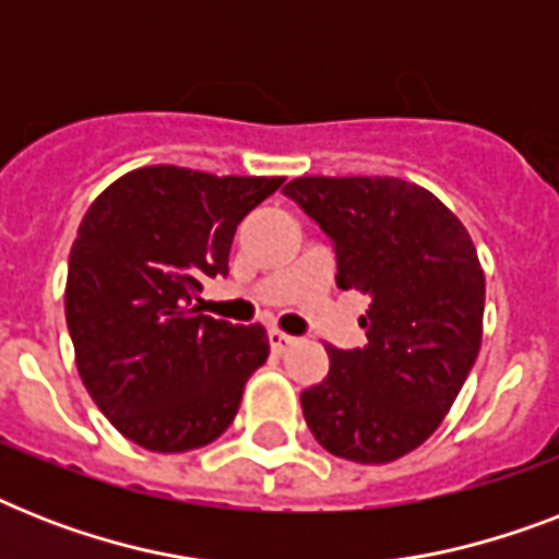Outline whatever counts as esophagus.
<instances>
[{"instance_id":"1","label":"esophagus","mask_w":559,"mask_h":559,"mask_svg":"<svg viewBox=\"0 0 559 559\" xmlns=\"http://www.w3.org/2000/svg\"><path fill=\"white\" fill-rule=\"evenodd\" d=\"M270 345H272V350H275V354H284V350L296 345V340H293V336H287V333L270 331Z\"/></svg>"}]
</instances>
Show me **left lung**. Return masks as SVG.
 <instances>
[{"instance_id":"1","label":"left lung","mask_w":559,"mask_h":559,"mask_svg":"<svg viewBox=\"0 0 559 559\" xmlns=\"http://www.w3.org/2000/svg\"><path fill=\"white\" fill-rule=\"evenodd\" d=\"M289 200L331 237L336 287L371 307L366 348H328L322 382L301 391L310 432L357 464L417 450L459 397L481 345L485 275L459 217L394 177H301Z\"/></svg>"}]
</instances>
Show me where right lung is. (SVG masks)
I'll use <instances>...</instances> for the list:
<instances>
[{
	"label": "right lung",
	"instance_id": "add662e5",
	"mask_svg": "<svg viewBox=\"0 0 559 559\" xmlns=\"http://www.w3.org/2000/svg\"><path fill=\"white\" fill-rule=\"evenodd\" d=\"M281 177H211L153 165L92 202L69 254L66 324L78 371L109 424L151 452L217 441L270 357L261 324L193 307L228 272L237 226Z\"/></svg>",
	"mask_w": 559,
	"mask_h": 559
}]
</instances>
